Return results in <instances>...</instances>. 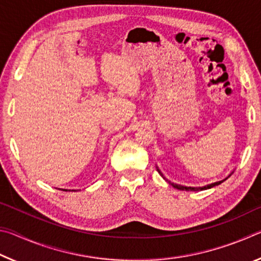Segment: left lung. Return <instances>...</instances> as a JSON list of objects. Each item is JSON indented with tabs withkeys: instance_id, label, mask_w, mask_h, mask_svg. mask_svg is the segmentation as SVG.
<instances>
[{
	"instance_id": "left-lung-1",
	"label": "left lung",
	"mask_w": 261,
	"mask_h": 261,
	"mask_svg": "<svg viewBox=\"0 0 261 261\" xmlns=\"http://www.w3.org/2000/svg\"><path fill=\"white\" fill-rule=\"evenodd\" d=\"M231 175V174H230ZM229 175V176H230ZM228 176V177H229ZM228 177L226 178V179H228ZM226 179H223V180H226ZM223 180H220V182H215V183H212V184H208V185H206V187H201V188H191V187H182V185H178V184H174V183H170L171 185H173L174 188H176V189H178V190H183V191H199V190H206V189H211V188H213V187H216V185H219V184H221L223 182Z\"/></svg>"
}]
</instances>
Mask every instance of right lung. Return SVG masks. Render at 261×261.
I'll list each match as a JSON object with an SVG mask.
<instances>
[{
	"label": "right lung",
	"instance_id": "obj_1",
	"mask_svg": "<svg viewBox=\"0 0 261 261\" xmlns=\"http://www.w3.org/2000/svg\"><path fill=\"white\" fill-rule=\"evenodd\" d=\"M63 191H68V190H63Z\"/></svg>",
	"mask_w": 261,
	"mask_h": 261
}]
</instances>
